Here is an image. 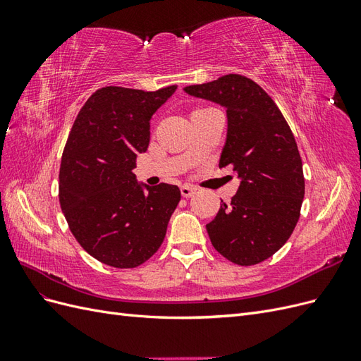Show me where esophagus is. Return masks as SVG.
<instances>
[{"instance_id": "34e87169", "label": "esophagus", "mask_w": 361, "mask_h": 361, "mask_svg": "<svg viewBox=\"0 0 361 361\" xmlns=\"http://www.w3.org/2000/svg\"><path fill=\"white\" fill-rule=\"evenodd\" d=\"M180 194H182V197L190 199L191 195L195 194V188L192 187V185H182V187H180Z\"/></svg>"}]
</instances>
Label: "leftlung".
Instances as JSON below:
<instances>
[{"label": "left lung", "instance_id": "1", "mask_svg": "<svg viewBox=\"0 0 361 361\" xmlns=\"http://www.w3.org/2000/svg\"><path fill=\"white\" fill-rule=\"evenodd\" d=\"M183 90L226 108L220 167L231 166L241 180L231 203L221 200L206 224L207 235L233 264H260L286 244L298 223L304 176L297 141L276 102L247 76L228 73Z\"/></svg>", "mask_w": 361, "mask_h": 361}]
</instances>
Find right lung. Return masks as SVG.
<instances>
[{
  "instance_id": "obj_1",
  "label": "right lung",
  "mask_w": 361,
  "mask_h": 361,
  "mask_svg": "<svg viewBox=\"0 0 361 361\" xmlns=\"http://www.w3.org/2000/svg\"><path fill=\"white\" fill-rule=\"evenodd\" d=\"M176 89L102 87L75 118L61 157L60 206L76 241L105 265L135 268L166 238L180 191L138 183L133 170L147 150L152 116Z\"/></svg>"
}]
</instances>
